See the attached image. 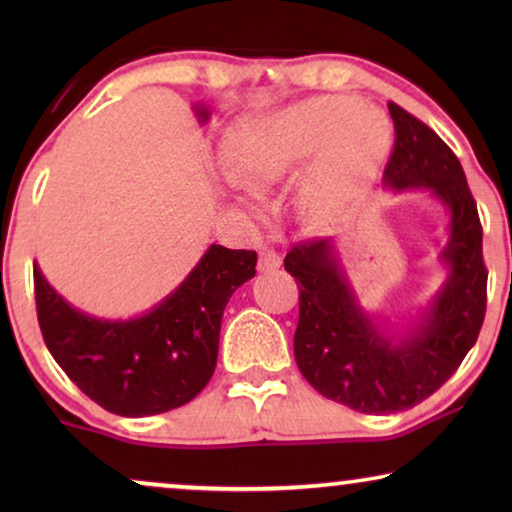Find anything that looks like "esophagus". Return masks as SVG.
Listing matches in <instances>:
<instances>
[{
	"label": "esophagus",
	"mask_w": 512,
	"mask_h": 512,
	"mask_svg": "<svg viewBox=\"0 0 512 512\" xmlns=\"http://www.w3.org/2000/svg\"><path fill=\"white\" fill-rule=\"evenodd\" d=\"M279 263H282V258L275 249H261V254H258V272H275Z\"/></svg>",
	"instance_id": "34e87169"
}]
</instances>
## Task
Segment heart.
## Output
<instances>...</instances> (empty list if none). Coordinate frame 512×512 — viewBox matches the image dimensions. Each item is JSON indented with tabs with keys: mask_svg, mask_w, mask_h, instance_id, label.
<instances>
[{
	"mask_svg": "<svg viewBox=\"0 0 512 512\" xmlns=\"http://www.w3.org/2000/svg\"><path fill=\"white\" fill-rule=\"evenodd\" d=\"M384 135V118L354 97H312L244 125L233 144V174L265 184L317 155L305 174V193L331 202L366 177Z\"/></svg>",
	"mask_w": 512,
	"mask_h": 512,
	"instance_id": "b5f03b06",
	"label": "heart"
}]
</instances>
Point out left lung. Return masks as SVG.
<instances>
[{
    "label": "left lung",
    "mask_w": 512,
    "mask_h": 512,
    "mask_svg": "<svg viewBox=\"0 0 512 512\" xmlns=\"http://www.w3.org/2000/svg\"><path fill=\"white\" fill-rule=\"evenodd\" d=\"M389 114L396 142L384 186L424 188L450 214L440 291L412 319L382 324L361 307L333 237L293 244L284 258L300 289L293 335L300 373L321 396L366 415L408 410L443 387L478 340L487 307L482 226L461 163L419 118L394 102Z\"/></svg>",
    "instance_id": "obj_1"
}]
</instances>
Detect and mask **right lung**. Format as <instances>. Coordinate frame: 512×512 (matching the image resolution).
I'll list each match as a JSON object with an SVG mask.
<instances>
[{"instance_id":"add662e5","label":"right lung","mask_w":512,"mask_h":512,"mask_svg":"<svg viewBox=\"0 0 512 512\" xmlns=\"http://www.w3.org/2000/svg\"><path fill=\"white\" fill-rule=\"evenodd\" d=\"M200 123L205 104H195ZM256 251L212 244L188 277L149 312L102 319L69 305L34 263V298L48 352L76 387L121 417H149L193 401L219 356L221 317L256 275Z\"/></svg>"}]
</instances>
